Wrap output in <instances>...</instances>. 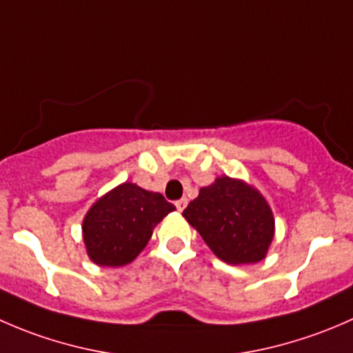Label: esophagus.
<instances>
[{"mask_svg":"<svg viewBox=\"0 0 353 353\" xmlns=\"http://www.w3.org/2000/svg\"><path fill=\"white\" fill-rule=\"evenodd\" d=\"M186 206H188V198H181V199H177V201H176L177 212H183V210L186 208Z\"/></svg>","mask_w":353,"mask_h":353,"instance_id":"1","label":"esophagus"}]
</instances>
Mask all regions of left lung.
Wrapping results in <instances>:
<instances>
[{
	"label": "left lung",
	"mask_w": 353,
	"mask_h": 353,
	"mask_svg": "<svg viewBox=\"0 0 353 353\" xmlns=\"http://www.w3.org/2000/svg\"><path fill=\"white\" fill-rule=\"evenodd\" d=\"M216 258L251 265L266 258L275 236V216L266 198L243 179L219 176L183 212Z\"/></svg>",
	"instance_id": "obj_1"
}]
</instances>
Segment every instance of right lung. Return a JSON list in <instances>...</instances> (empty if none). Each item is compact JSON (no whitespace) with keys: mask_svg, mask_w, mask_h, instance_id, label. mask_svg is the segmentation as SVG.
Masks as SVG:
<instances>
[{"mask_svg":"<svg viewBox=\"0 0 353 353\" xmlns=\"http://www.w3.org/2000/svg\"><path fill=\"white\" fill-rule=\"evenodd\" d=\"M176 206L160 193L123 183L102 194L85 213L81 236L87 256L99 266H124L150 241L157 223Z\"/></svg>","mask_w":353,"mask_h":353,"instance_id":"right-lung-1","label":"right lung"}]
</instances>
